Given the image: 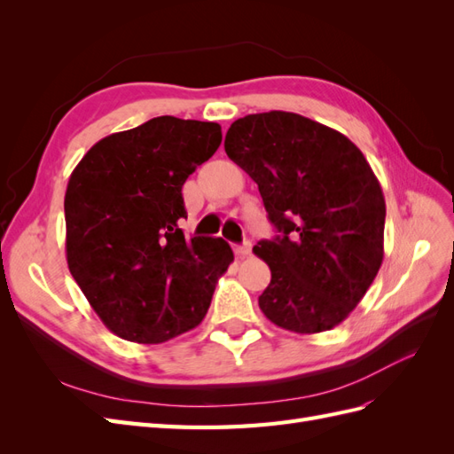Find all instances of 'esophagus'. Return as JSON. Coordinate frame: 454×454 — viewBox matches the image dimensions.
<instances>
[{
  "label": "esophagus",
  "instance_id": "1",
  "mask_svg": "<svg viewBox=\"0 0 454 454\" xmlns=\"http://www.w3.org/2000/svg\"><path fill=\"white\" fill-rule=\"evenodd\" d=\"M250 252H252V244H250V242H244V244H240V246H235V254H237L239 257L250 255Z\"/></svg>",
  "mask_w": 454,
  "mask_h": 454
}]
</instances>
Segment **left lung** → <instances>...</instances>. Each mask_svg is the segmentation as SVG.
<instances>
[{"mask_svg": "<svg viewBox=\"0 0 454 454\" xmlns=\"http://www.w3.org/2000/svg\"><path fill=\"white\" fill-rule=\"evenodd\" d=\"M225 153L257 184L280 232L254 246L270 269L259 309L294 333L339 325L384 257L387 204L364 153L345 134L290 112L237 119Z\"/></svg>", "mask_w": 454, "mask_h": 454, "instance_id": "obj_1", "label": "left lung"}]
</instances>
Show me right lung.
Wrapping results in <instances>:
<instances>
[{"label":"right lung","mask_w":454,"mask_h":454,"mask_svg":"<svg viewBox=\"0 0 454 454\" xmlns=\"http://www.w3.org/2000/svg\"><path fill=\"white\" fill-rule=\"evenodd\" d=\"M222 144L217 122L155 117L96 142L64 197L66 259L117 337L157 345L197 327L232 263L223 239H185L182 187Z\"/></svg>","instance_id":"add662e5"}]
</instances>
